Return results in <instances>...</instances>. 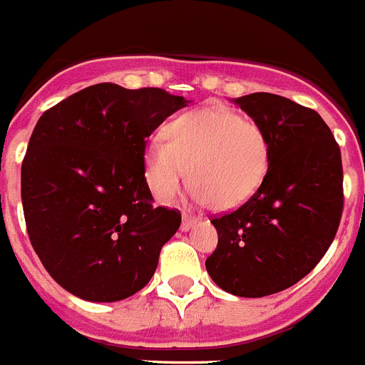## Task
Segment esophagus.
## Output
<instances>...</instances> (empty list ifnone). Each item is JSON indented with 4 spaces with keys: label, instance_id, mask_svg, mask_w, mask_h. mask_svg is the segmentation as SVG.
Segmentation results:
<instances>
[{
    "label": "esophagus",
    "instance_id": "34e87169",
    "mask_svg": "<svg viewBox=\"0 0 365 365\" xmlns=\"http://www.w3.org/2000/svg\"><path fill=\"white\" fill-rule=\"evenodd\" d=\"M197 220L192 219V217L188 215H182V220H180V232H190V230L195 226Z\"/></svg>",
    "mask_w": 365,
    "mask_h": 365
}]
</instances>
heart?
Instances as JSON below:
<instances>
[{
    "label": "heart",
    "mask_w": 365,
    "mask_h": 365,
    "mask_svg": "<svg viewBox=\"0 0 365 365\" xmlns=\"http://www.w3.org/2000/svg\"><path fill=\"white\" fill-rule=\"evenodd\" d=\"M166 139L146 145L145 175L160 202L177 197L192 179L197 205L233 210L262 185L269 166V141L253 119L224 108H197L166 126Z\"/></svg>",
    "instance_id": "1"
}]
</instances>
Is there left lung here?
<instances>
[{"label":"left lung","mask_w":365,"mask_h":365,"mask_svg":"<svg viewBox=\"0 0 365 365\" xmlns=\"http://www.w3.org/2000/svg\"><path fill=\"white\" fill-rule=\"evenodd\" d=\"M269 141L262 185L239 210L213 219V282L259 299L299 282L320 262L342 217V157L322 117L292 99L255 92L233 99Z\"/></svg>","instance_id":"left-lung-1"}]
</instances>
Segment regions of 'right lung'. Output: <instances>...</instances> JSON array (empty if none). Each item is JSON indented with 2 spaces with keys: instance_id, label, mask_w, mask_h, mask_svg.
Here are the masks:
<instances>
[{
  "instance_id": "add662e5",
  "label": "right lung",
  "mask_w": 365,
  "mask_h": 365,
  "mask_svg": "<svg viewBox=\"0 0 365 365\" xmlns=\"http://www.w3.org/2000/svg\"><path fill=\"white\" fill-rule=\"evenodd\" d=\"M190 101L99 83L46 110L21 165L26 232L56 282L88 302L146 286L180 213L153 206L146 137Z\"/></svg>"
}]
</instances>
